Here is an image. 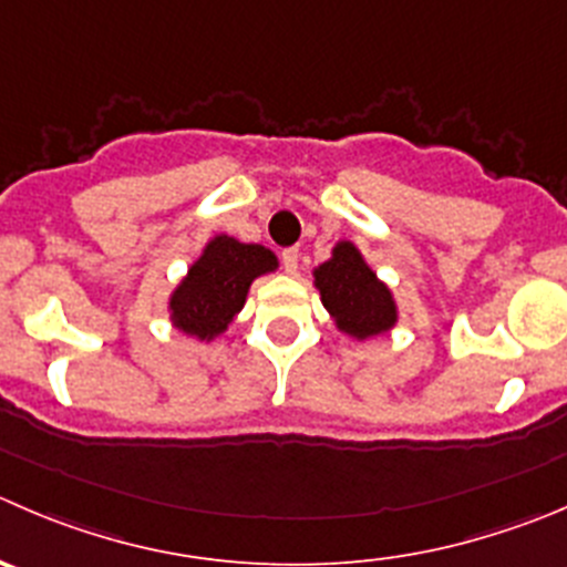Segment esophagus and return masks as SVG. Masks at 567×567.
I'll return each mask as SVG.
<instances>
[{
    "instance_id": "esophagus-1",
    "label": "esophagus",
    "mask_w": 567,
    "mask_h": 567,
    "mask_svg": "<svg viewBox=\"0 0 567 567\" xmlns=\"http://www.w3.org/2000/svg\"><path fill=\"white\" fill-rule=\"evenodd\" d=\"M282 268L288 274L299 271V249H285L282 251Z\"/></svg>"
}]
</instances>
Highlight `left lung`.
I'll return each mask as SVG.
<instances>
[{
  "label": "left lung",
  "mask_w": 567,
  "mask_h": 567,
  "mask_svg": "<svg viewBox=\"0 0 567 567\" xmlns=\"http://www.w3.org/2000/svg\"><path fill=\"white\" fill-rule=\"evenodd\" d=\"M312 277L338 332L368 340L390 332L399 321L393 293L351 240H338L332 257L321 262Z\"/></svg>",
  "instance_id": "8db88e82"
}]
</instances>
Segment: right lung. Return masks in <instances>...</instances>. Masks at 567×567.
Masks as SVG:
<instances>
[{
    "mask_svg": "<svg viewBox=\"0 0 567 567\" xmlns=\"http://www.w3.org/2000/svg\"><path fill=\"white\" fill-rule=\"evenodd\" d=\"M277 268V255L266 246L216 235L174 288L168 299L172 323L188 338L210 343L244 310L251 282Z\"/></svg>",
    "mask_w": 567,
    "mask_h": 567,
    "instance_id": "obj_1",
    "label": "right lung"
}]
</instances>
